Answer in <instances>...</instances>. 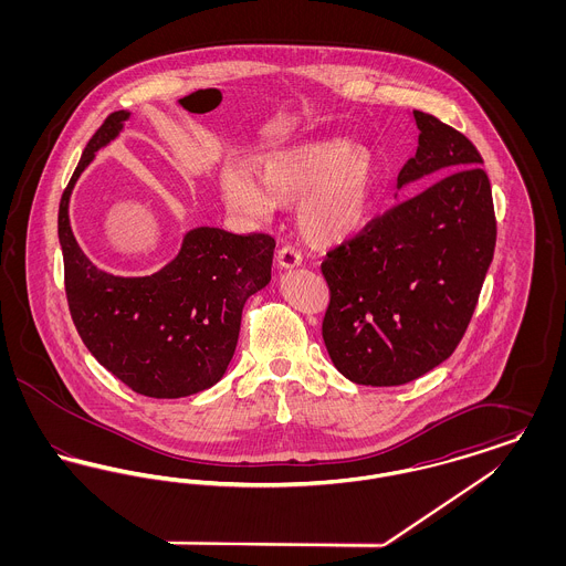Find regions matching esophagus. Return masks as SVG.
I'll list each match as a JSON object with an SVG mask.
<instances>
[{
  "instance_id": "obj_1",
  "label": "esophagus",
  "mask_w": 566,
  "mask_h": 566,
  "mask_svg": "<svg viewBox=\"0 0 566 566\" xmlns=\"http://www.w3.org/2000/svg\"><path fill=\"white\" fill-rule=\"evenodd\" d=\"M301 254L296 252L293 245H282L280 250H277V265L282 268V270H295L301 265Z\"/></svg>"
}]
</instances>
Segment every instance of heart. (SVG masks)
Here are the masks:
<instances>
[{
    "mask_svg": "<svg viewBox=\"0 0 566 566\" xmlns=\"http://www.w3.org/2000/svg\"><path fill=\"white\" fill-rule=\"evenodd\" d=\"M254 176L240 165L222 171V195L233 212L265 220L275 206L296 203V224L307 240L339 243L371 220L379 163L348 137H321L261 155Z\"/></svg>",
    "mask_w": 566,
    "mask_h": 566,
    "instance_id": "1",
    "label": "heart"
}]
</instances>
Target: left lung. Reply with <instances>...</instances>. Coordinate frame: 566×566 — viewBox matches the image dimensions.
Masks as SVG:
<instances>
[{"label": "left lung", "instance_id": "left-lung-1", "mask_svg": "<svg viewBox=\"0 0 566 566\" xmlns=\"http://www.w3.org/2000/svg\"><path fill=\"white\" fill-rule=\"evenodd\" d=\"M411 116L418 150L397 189L436 182L323 263L324 346L337 371L363 386H401L450 358L494 256L492 190L478 148L431 114Z\"/></svg>", "mask_w": 566, "mask_h": 566}]
</instances>
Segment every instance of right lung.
<instances>
[{
  "instance_id": "1",
  "label": "right lung",
  "mask_w": 566,
  "mask_h": 566,
  "mask_svg": "<svg viewBox=\"0 0 566 566\" xmlns=\"http://www.w3.org/2000/svg\"><path fill=\"white\" fill-rule=\"evenodd\" d=\"M120 109L91 137L61 197L59 243L65 293L88 352L137 395L180 399L224 376L240 337L243 303L271 280L275 242L218 227L185 233L178 254L153 275L123 277L82 252L70 224V197L95 155L123 134Z\"/></svg>"
}]
</instances>
